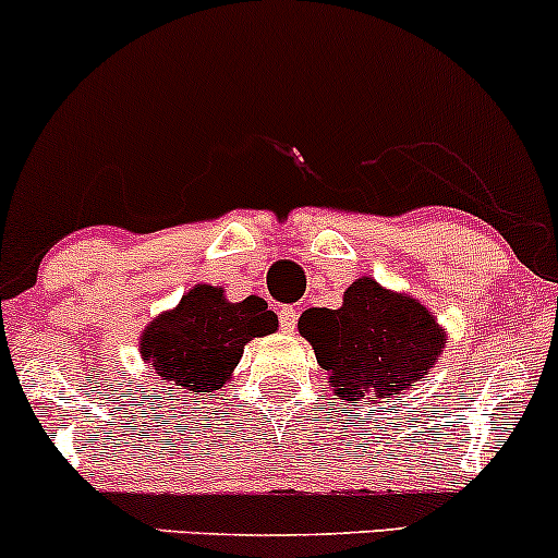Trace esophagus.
Wrapping results in <instances>:
<instances>
[{
	"label": "esophagus",
	"mask_w": 558,
	"mask_h": 558,
	"mask_svg": "<svg viewBox=\"0 0 558 558\" xmlns=\"http://www.w3.org/2000/svg\"><path fill=\"white\" fill-rule=\"evenodd\" d=\"M296 323H299V312L293 310V306H283V310H280V330L293 332L296 330Z\"/></svg>",
	"instance_id": "1"
}]
</instances>
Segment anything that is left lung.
<instances>
[{
    "instance_id": "left-lung-1",
    "label": "left lung",
    "mask_w": 558,
    "mask_h": 558,
    "mask_svg": "<svg viewBox=\"0 0 558 558\" xmlns=\"http://www.w3.org/2000/svg\"><path fill=\"white\" fill-rule=\"evenodd\" d=\"M299 332L328 369L336 396L351 407L362 396H399L430 373L446 345L444 328L420 299L388 291L367 275L345 288L341 310H306Z\"/></svg>"
}]
</instances>
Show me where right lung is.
<instances>
[{
  "label": "right lung",
  "instance_id": "add662e5",
  "mask_svg": "<svg viewBox=\"0 0 558 558\" xmlns=\"http://www.w3.org/2000/svg\"><path fill=\"white\" fill-rule=\"evenodd\" d=\"M278 330V315L267 301L246 296L228 301L222 288L194 286L175 310L162 312L141 332V360L170 386L191 393L222 388L252 338Z\"/></svg>",
  "mask_w": 558,
  "mask_h": 558
}]
</instances>
